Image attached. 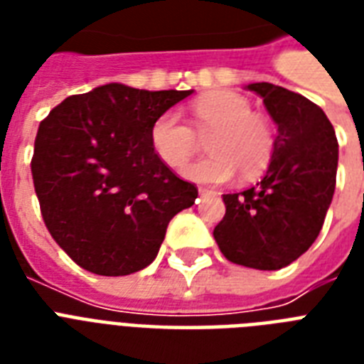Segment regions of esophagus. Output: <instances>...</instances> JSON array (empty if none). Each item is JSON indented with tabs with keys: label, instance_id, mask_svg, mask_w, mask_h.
I'll list each match as a JSON object with an SVG mask.
<instances>
[{
	"label": "esophagus",
	"instance_id": "obj_1",
	"mask_svg": "<svg viewBox=\"0 0 364 364\" xmlns=\"http://www.w3.org/2000/svg\"><path fill=\"white\" fill-rule=\"evenodd\" d=\"M198 194L202 196V198H211V196H215V193H213L211 188H205V187H200Z\"/></svg>",
	"mask_w": 364,
	"mask_h": 364
}]
</instances>
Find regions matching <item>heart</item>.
<instances>
[{"label": "heart", "instance_id": "1", "mask_svg": "<svg viewBox=\"0 0 364 364\" xmlns=\"http://www.w3.org/2000/svg\"><path fill=\"white\" fill-rule=\"evenodd\" d=\"M194 128L208 137V156L187 164L181 176L188 181L219 185L230 181L240 170L243 177L259 176L270 164L276 136L262 115L253 113L245 96L230 90H213L191 105ZM151 145L162 162L179 168L193 154L194 130L176 111H166L151 126Z\"/></svg>", "mask_w": 364, "mask_h": 364}]
</instances>
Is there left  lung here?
I'll use <instances>...</instances> for the list:
<instances>
[{
  "mask_svg": "<svg viewBox=\"0 0 364 364\" xmlns=\"http://www.w3.org/2000/svg\"><path fill=\"white\" fill-rule=\"evenodd\" d=\"M277 126L274 154L255 187L223 194L213 238L227 260L257 270L291 264L321 232L333 202L338 141L319 105L270 82H251Z\"/></svg>",
  "mask_w": 364,
  "mask_h": 364,
  "instance_id": "1",
  "label": "left lung"
}]
</instances>
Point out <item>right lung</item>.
Returning <instances> with one entry per match:
<instances>
[{
    "mask_svg": "<svg viewBox=\"0 0 364 364\" xmlns=\"http://www.w3.org/2000/svg\"><path fill=\"white\" fill-rule=\"evenodd\" d=\"M194 90L109 82L70 96L39 124L33 187L48 232L85 270L128 276L156 259L168 223L198 196L151 145L156 117Z\"/></svg>",
    "mask_w": 364,
    "mask_h": 364,
    "instance_id": "right-lung-1",
    "label": "right lung"
}]
</instances>
